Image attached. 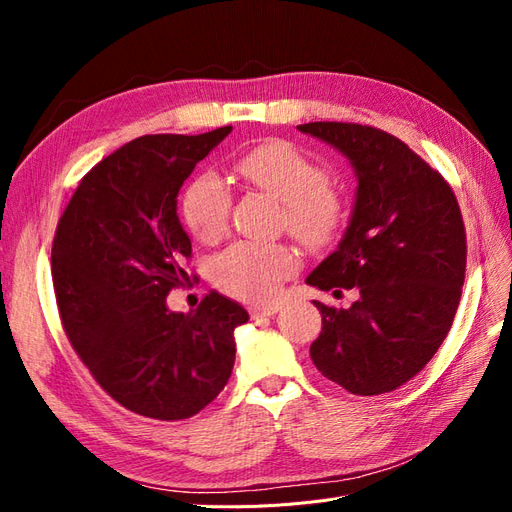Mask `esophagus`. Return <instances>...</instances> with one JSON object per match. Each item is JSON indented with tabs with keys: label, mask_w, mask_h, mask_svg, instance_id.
Returning a JSON list of instances; mask_svg holds the SVG:
<instances>
[{
	"label": "esophagus",
	"mask_w": 512,
	"mask_h": 512,
	"mask_svg": "<svg viewBox=\"0 0 512 512\" xmlns=\"http://www.w3.org/2000/svg\"><path fill=\"white\" fill-rule=\"evenodd\" d=\"M277 309H280V305L277 303H269V305H252L250 307V316L252 318H262V316H273Z\"/></svg>",
	"instance_id": "1"
}]
</instances>
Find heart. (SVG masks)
<instances>
[{
    "instance_id": "b5f03b06",
    "label": "heart",
    "mask_w": 512,
    "mask_h": 512,
    "mask_svg": "<svg viewBox=\"0 0 512 512\" xmlns=\"http://www.w3.org/2000/svg\"><path fill=\"white\" fill-rule=\"evenodd\" d=\"M235 170L247 185L282 200L286 228L303 245L322 247L337 235L344 218L342 198L329 185L327 170L301 149L286 141L262 143L243 153ZM230 207L228 185L213 173L198 175L183 196V218L203 241L224 235ZM297 267V254L288 245L239 241L215 256L211 271L224 292L267 301Z\"/></svg>"
}]
</instances>
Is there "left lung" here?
<instances>
[{
    "instance_id": "obj_1",
    "label": "left lung",
    "mask_w": 512,
    "mask_h": 512,
    "mask_svg": "<svg viewBox=\"0 0 512 512\" xmlns=\"http://www.w3.org/2000/svg\"><path fill=\"white\" fill-rule=\"evenodd\" d=\"M297 128L342 151L359 181L342 243L305 282L359 288L361 299L348 309L314 301L322 331L309 354L352 395L395 391L451 331L468 254L459 203L438 170L389 132L342 121Z\"/></svg>"
}]
</instances>
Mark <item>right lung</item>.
<instances>
[{"label": "right lung", "mask_w": 512, "mask_h": 512, "mask_svg": "<svg viewBox=\"0 0 512 512\" xmlns=\"http://www.w3.org/2000/svg\"><path fill=\"white\" fill-rule=\"evenodd\" d=\"M230 130L134 138L81 179L55 230L51 273L72 348L117 404L156 421H183L220 395L250 318L215 290L194 312L166 307L170 290L196 282L177 194Z\"/></svg>", "instance_id": "right-lung-1"}]
</instances>
